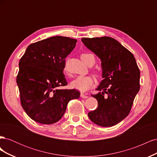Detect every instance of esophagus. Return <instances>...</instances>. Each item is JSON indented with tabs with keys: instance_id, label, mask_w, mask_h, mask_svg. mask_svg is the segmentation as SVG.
Segmentation results:
<instances>
[{
	"instance_id": "34e87169",
	"label": "esophagus",
	"mask_w": 157,
	"mask_h": 157,
	"mask_svg": "<svg viewBox=\"0 0 157 157\" xmlns=\"http://www.w3.org/2000/svg\"><path fill=\"white\" fill-rule=\"evenodd\" d=\"M80 97H81L82 98H84V99H86V98H88V96H86V95H85V94H82V93L80 94Z\"/></svg>"
}]
</instances>
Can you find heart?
Returning a JSON list of instances; mask_svg holds the SVG:
<instances>
[{
	"instance_id": "b5f03b06",
	"label": "heart",
	"mask_w": 157,
	"mask_h": 157,
	"mask_svg": "<svg viewBox=\"0 0 157 157\" xmlns=\"http://www.w3.org/2000/svg\"><path fill=\"white\" fill-rule=\"evenodd\" d=\"M81 59L84 63H88L90 58H94V56L91 54L84 53L81 55ZM94 84V79L90 76H78L73 80L71 81V87L77 90L80 92H84L91 88Z\"/></svg>"
}]
</instances>
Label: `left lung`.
<instances>
[{"mask_svg":"<svg viewBox=\"0 0 157 157\" xmlns=\"http://www.w3.org/2000/svg\"><path fill=\"white\" fill-rule=\"evenodd\" d=\"M82 42L100 59L102 69L103 80L96 89L98 93L92 95L98 107L88 117L98 126H114L130 111L140 90V69L134 55L113 38H82Z\"/></svg>","mask_w":157,"mask_h":157,"instance_id":"8db88e82","label":"left lung"}]
</instances>
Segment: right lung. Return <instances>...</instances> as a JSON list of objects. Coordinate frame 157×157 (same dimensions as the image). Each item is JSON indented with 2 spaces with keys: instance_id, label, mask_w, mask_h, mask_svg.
<instances>
[{
  "instance_id": "add662e5",
  "label": "right lung",
  "mask_w": 157,
  "mask_h": 157,
  "mask_svg": "<svg viewBox=\"0 0 157 157\" xmlns=\"http://www.w3.org/2000/svg\"><path fill=\"white\" fill-rule=\"evenodd\" d=\"M77 40L52 36L27 47L19 62L17 84L23 109L33 120L43 124L57 122L67 103L78 99L77 90L59 89L67 84L63 74L65 58Z\"/></svg>"
}]
</instances>
